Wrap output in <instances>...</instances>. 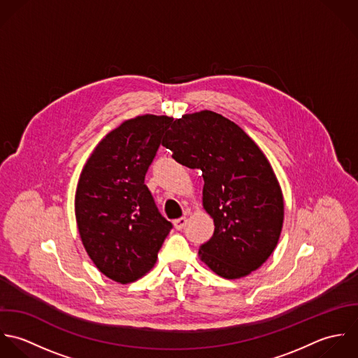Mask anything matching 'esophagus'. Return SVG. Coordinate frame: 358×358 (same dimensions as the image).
<instances>
[{
  "mask_svg": "<svg viewBox=\"0 0 358 358\" xmlns=\"http://www.w3.org/2000/svg\"><path fill=\"white\" fill-rule=\"evenodd\" d=\"M173 224H174V227H176L177 229H182V228L185 227V224H187V217H180V218L174 220Z\"/></svg>",
  "mask_w": 358,
  "mask_h": 358,
  "instance_id": "esophagus-1",
  "label": "esophagus"
}]
</instances>
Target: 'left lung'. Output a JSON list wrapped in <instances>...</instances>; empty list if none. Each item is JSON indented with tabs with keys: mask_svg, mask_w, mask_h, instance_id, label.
Returning a JSON list of instances; mask_svg holds the SVG:
<instances>
[{
	"mask_svg": "<svg viewBox=\"0 0 358 358\" xmlns=\"http://www.w3.org/2000/svg\"><path fill=\"white\" fill-rule=\"evenodd\" d=\"M162 143L182 166L202 170L203 208L215 232L201 245V260L227 280L257 270L274 252L284 222L282 191L262 149L212 110L174 120Z\"/></svg>",
	"mask_w": 358,
	"mask_h": 358,
	"instance_id": "1",
	"label": "left lung"
}]
</instances>
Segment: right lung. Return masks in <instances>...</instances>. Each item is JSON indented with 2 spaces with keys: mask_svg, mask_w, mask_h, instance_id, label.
Segmentation results:
<instances>
[{
  "mask_svg": "<svg viewBox=\"0 0 358 358\" xmlns=\"http://www.w3.org/2000/svg\"><path fill=\"white\" fill-rule=\"evenodd\" d=\"M171 122L155 115L126 120L96 145L78 178L74 210L81 242L96 268L120 284L155 266L173 228L145 185Z\"/></svg>",
  "mask_w": 358,
  "mask_h": 358,
  "instance_id": "1",
  "label": "right lung"
}]
</instances>
